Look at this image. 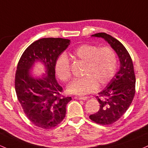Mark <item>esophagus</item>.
I'll list each match as a JSON object with an SVG mask.
<instances>
[{
	"label": "esophagus",
	"instance_id": "34e87169",
	"mask_svg": "<svg viewBox=\"0 0 148 148\" xmlns=\"http://www.w3.org/2000/svg\"><path fill=\"white\" fill-rule=\"evenodd\" d=\"M76 99L78 100H87L88 99V97H83V96H76Z\"/></svg>",
	"mask_w": 148,
	"mask_h": 148
}]
</instances>
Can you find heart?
<instances>
[{"label":"heart","mask_w":148,"mask_h":148,"mask_svg":"<svg viewBox=\"0 0 148 148\" xmlns=\"http://www.w3.org/2000/svg\"><path fill=\"white\" fill-rule=\"evenodd\" d=\"M74 58L84 63V77L73 80L66 90L69 93L86 95L108 84L112 79L117 66L116 53L109 47L100 48L98 45L84 44L73 50ZM56 75L63 82L71 77L70 64L65 55L60 56L55 64Z\"/></svg>","instance_id":"1"}]
</instances>
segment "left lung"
Returning a JSON list of instances; mask_svg holds the SVG:
<instances>
[{
    "instance_id": "obj_1",
    "label": "left lung",
    "mask_w": 148,
    "mask_h": 148,
    "mask_svg": "<svg viewBox=\"0 0 148 148\" xmlns=\"http://www.w3.org/2000/svg\"><path fill=\"white\" fill-rule=\"evenodd\" d=\"M93 37L103 38L111 45L119 57V70L107 88L99 92L96 98L100 103L98 112L89 116L97 124L110 125L117 121L129 108L136 92V76L134 64L129 52L124 45L106 33H98Z\"/></svg>"
}]
</instances>
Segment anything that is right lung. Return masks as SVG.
I'll use <instances>...</instances> for the list:
<instances>
[{
  "label": "right lung",
  "instance_id": "1",
  "mask_svg": "<svg viewBox=\"0 0 148 148\" xmlns=\"http://www.w3.org/2000/svg\"><path fill=\"white\" fill-rule=\"evenodd\" d=\"M70 44V40L43 38L27 48L19 59L14 86L17 99L27 118L38 127L49 129L64 119L66 106L71 97L61 95L62 88L56 79V60ZM45 64L46 74L41 78L30 72L36 61Z\"/></svg>",
  "mask_w": 148,
  "mask_h": 148
}]
</instances>
